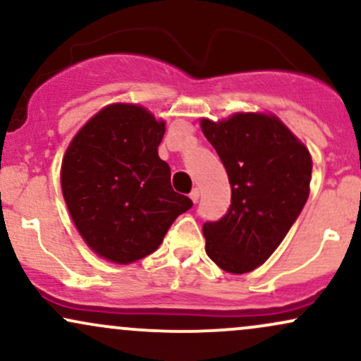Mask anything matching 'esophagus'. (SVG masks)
I'll use <instances>...</instances> for the list:
<instances>
[{"instance_id":"esophagus-1","label":"esophagus","mask_w":361,"mask_h":361,"mask_svg":"<svg viewBox=\"0 0 361 361\" xmlns=\"http://www.w3.org/2000/svg\"><path fill=\"white\" fill-rule=\"evenodd\" d=\"M190 198H192V200L195 202V204H197V200H198V198H200V190H198V188H193V190H192V193H190Z\"/></svg>"}]
</instances>
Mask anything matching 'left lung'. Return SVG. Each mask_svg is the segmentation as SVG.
<instances>
[{
    "label": "left lung",
    "instance_id": "8db88e82",
    "mask_svg": "<svg viewBox=\"0 0 361 361\" xmlns=\"http://www.w3.org/2000/svg\"><path fill=\"white\" fill-rule=\"evenodd\" d=\"M231 183V205L205 222V251L222 270L252 271L280 246L309 197L312 161L279 118L235 114L226 122L202 120Z\"/></svg>",
    "mask_w": 361,
    "mask_h": 361
}]
</instances>
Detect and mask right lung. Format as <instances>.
<instances>
[{
    "label": "right lung",
    "mask_w": 361,
    "mask_h": 361,
    "mask_svg": "<svg viewBox=\"0 0 361 361\" xmlns=\"http://www.w3.org/2000/svg\"><path fill=\"white\" fill-rule=\"evenodd\" d=\"M164 130L142 106L110 105L78 132L62 159L69 214L91 250L114 263L156 251L193 205L171 188V169L157 156Z\"/></svg>",
    "instance_id": "1"
}]
</instances>
